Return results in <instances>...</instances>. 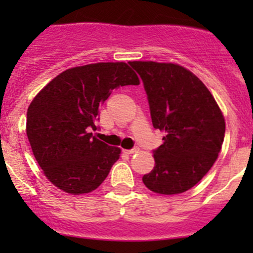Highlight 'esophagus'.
I'll return each instance as SVG.
<instances>
[{
    "instance_id": "34e87169",
    "label": "esophagus",
    "mask_w": 253,
    "mask_h": 253,
    "mask_svg": "<svg viewBox=\"0 0 253 253\" xmlns=\"http://www.w3.org/2000/svg\"><path fill=\"white\" fill-rule=\"evenodd\" d=\"M125 154H134L138 152V148H133V149H123Z\"/></svg>"
}]
</instances>
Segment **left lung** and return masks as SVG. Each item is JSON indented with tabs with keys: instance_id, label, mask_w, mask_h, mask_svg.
Masks as SVG:
<instances>
[{
	"instance_id": "8db88e82",
	"label": "left lung",
	"mask_w": 253,
	"mask_h": 253,
	"mask_svg": "<svg viewBox=\"0 0 253 253\" xmlns=\"http://www.w3.org/2000/svg\"><path fill=\"white\" fill-rule=\"evenodd\" d=\"M129 64L143 80L152 124L165 133L163 144L153 152V169L143 176V182L156 194L185 193L218 158L225 133L222 110L207 86L180 64Z\"/></svg>"
}]
</instances>
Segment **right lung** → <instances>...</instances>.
<instances>
[{
	"label": "right lung",
	"mask_w": 253,
	"mask_h": 253,
	"mask_svg": "<svg viewBox=\"0 0 253 253\" xmlns=\"http://www.w3.org/2000/svg\"><path fill=\"white\" fill-rule=\"evenodd\" d=\"M139 84L124 62L73 67L59 73L31 101L26 134L45 177L64 193L81 195L104 182L122 149L93 137L99 109L114 88Z\"/></svg>",
	"instance_id": "obj_1"
}]
</instances>
